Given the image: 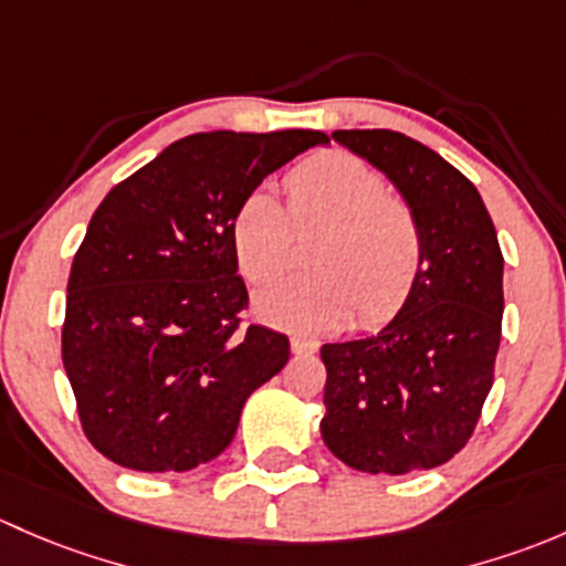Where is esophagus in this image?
<instances>
[{
    "label": "esophagus",
    "instance_id": "34e87169",
    "mask_svg": "<svg viewBox=\"0 0 566 566\" xmlns=\"http://www.w3.org/2000/svg\"><path fill=\"white\" fill-rule=\"evenodd\" d=\"M291 352L294 354H316L318 352V340L305 335H294L291 337Z\"/></svg>",
    "mask_w": 566,
    "mask_h": 566
}]
</instances>
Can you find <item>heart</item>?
<instances>
[{"label":"heart","instance_id":"obj_1","mask_svg":"<svg viewBox=\"0 0 566 566\" xmlns=\"http://www.w3.org/2000/svg\"><path fill=\"white\" fill-rule=\"evenodd\" d=\"M296 229L324 223L311 250L313 272L281 277L255 294L266 324L294 332L340 329L357 307L365 324L392 316L422 266V237L409 203L384 177L343 149L307 157L285 177ZM231 248L250 283L281 275L291 259V224L270 188H255L231 214Z\"/></svg>","mask_w":566,"mask_h":566}]
</instances>
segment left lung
Wrapping results in <instances>:
<instances>
[{
	"label": "left lung",
	"mask_w": 566,
	"mask_h": 566,
	"mask_svg": "<svg viewBox=\"0 0 566 566\" xmlns=\"http://www.w3.org/2000/svg\"><path fill=\"white\" fill-rule=\"evenodd\" d=\"M409 203L422 266L387 326L324 343L322 439L368 474L447 463L469 441L493 384L504 313V259L474 185L395 130H335Z\"/></svg>",
	"instance_id": "obj_1"
}]
</instances>
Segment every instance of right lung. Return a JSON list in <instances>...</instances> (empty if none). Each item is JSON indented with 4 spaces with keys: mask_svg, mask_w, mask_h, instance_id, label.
Masks as SVG:
<instances>
[{
    "mask_svg": "<svg viewBox=\"0 0 566 566\" xmlns=\"http://www.w3.org/2000/svg\"><path fill=\"white\" fill-rule=\"evenodd\" d=\"M318 130L179 138L116 185L67 281L62 363L81 428L133 471H190L231 444L244 400L289 363V337L250 324L231 214Z\"/></svg>",
    "mask_w": 566,
    "mask_h": 566,
    "instance_id": "obj_1",
    "label": "right lung"
}]
</instances>
